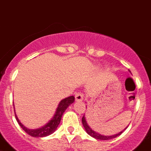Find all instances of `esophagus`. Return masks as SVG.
Instances as JSON below:
<instances>
[{
  "instance_id": "esophagus-1",
  "label": "esophagus",
  "mask_w": 151,
  "mask_h": 151,
  "mask_svg": "<svg viewBox=\"0 0 151 151\" xmlns=\"http://www.w3.org/2000/svg\"><path fill=\"white\" fill-rule=\"evenodd\" d=\"M83 99V93H81V92H77L75 95V100L77 101H82Z\"/></svg>"
}]
</instances>
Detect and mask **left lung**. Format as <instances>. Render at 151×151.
<instances>
[{
	"instance_id": "left-lung-1",
	"label": "left lung",
	"mask_w": 151,
	"mask_h": 151,
	"mask_svg": "<svg viewBox=\"0 0 151 151\" xmlns=\"http://www.w3.org/2000/svg\"><path fill=\"white\" fill-rule=\"evenodd\" d=\"M82 123H83V126L84 129H85L86 132L89 134L90 136H92V138H96V139H99V140H109V139H112L114 138H116V137L119 136V135H121L122 133L126 129H125L123 131H121L120 132H119L118 134H116V135H111V136H107V135H101V134H99V133L96 132H95L94 130H92V129L90 128V126L88 125L87 122L86 120V118H85V114L83 115L82 118Z\"/></svg>"
}]
</instances>
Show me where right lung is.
<instances>
[{
	"mask_svg": "<svg viewBox=\"0 0 151 151\" xmlns=\"http://www.w3.org/2000/svg\"><path fill=\"white\" fill-rule=\"evenodd\" d=\"M74 101V96H69V97L65 98V99H62V101L59 102V105H58V108H57L56 111H55V114H54L53 117L50 119V121L47 123L44 126L41 127V128L36 129H28L27 127H25L24 125H22L21 123V122L19 120L18 117L16 116V114H15L16 116V119L18 122L19 125L22 127L24 131L28 134L29 135L32 137H45L49 135H51L52 133H53L55 131V129H57L58 126L59 125L61 122V119H62V116L63 115L64 112L67 109V108H68V106L70 104H72ZM14 106V104H13ZM15 111V109H14ZM16 114V113H15Z\"/></svg>",
	"mask_w": 151,
	"mask_h": 151,
	"instance_id": "1",
	"label": "right lung"
}]
</instances>
